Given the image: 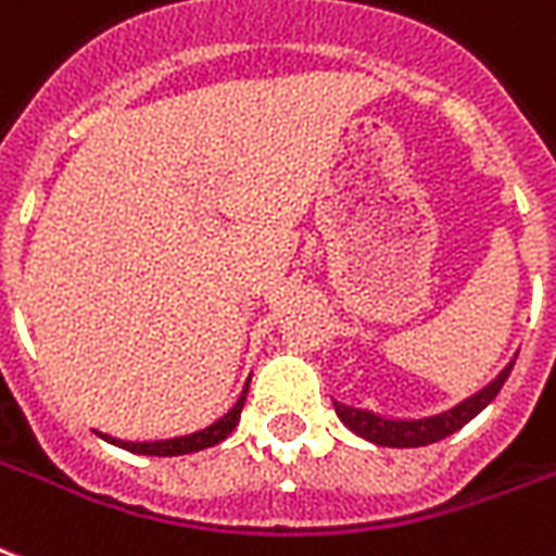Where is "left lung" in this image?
I'll return each mask as SVG.
<instances>
[{
	"label": "left lung",
	"instance_id": "obj_1",
	"mask_svg": "<svg viewBox=\"0 0 556 556\" xmlns=\"http://www.w3.org/2000/svg\"><path fill=\"white\" fill-rule=\"evenodd\" d=\"M514 364L516 358H510V364H507V367H504L493 381H486L481 391H476L472 396H466V400H460L448 410L431 414V417H417V419L384 417V414H376V410H367V408H353V405H344V402H334V414L341 417V422H344L346 429L353 431V434L370 440V443H376V446H391V448L429 446V443H438V440L455 434L457 429H464L469 419L478 417V414H481V410H484L495 396H498L502 384L507 381L510 370H514Z\"/></svg>",
	"mask_w": 556,
	"mask_h": 556
}]
</instances>
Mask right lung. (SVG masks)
Listing matches in <instances>:
<instances>
[{
  "instance_id": "right-lung-1",
  "label": "right lung",
  "mask_w": 556,
  "mask_h": 556,
  "mask_svg": "<svg viewBox=\"0 0 556 556\" xmlns=\"http://www.w3.org/2000/svg\"><path fill=\"white\" fill-rule=\"evenodd\" d=\"M248 388H250V379L244 381V388H241V396L236 400L224 417H218L212 426L201 431H192V434H184V438H168V440H146V443H134V440H118V438H110V434H101V440H108L113 446L118 448H127V452H134V455H154V457H177V455H192V452H201V448H210L215 443H222L227 434H230L236 426H239L241 419V408H244V400H248Z\"/></svg>"
}]
</instances>
